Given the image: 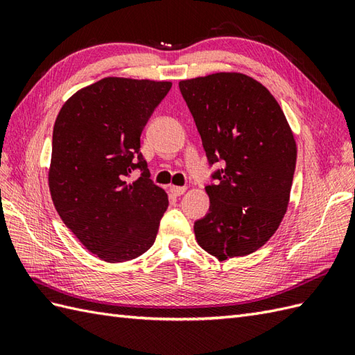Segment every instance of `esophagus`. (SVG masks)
I'll use <instances>...</instances> for the list:
<instances>
[{
  "instance_id": "obj_1",
  "label": "esophagus",
  "mask_w": 355,
  "mask_h": 355,
  "mask_svg": "<svg viewBox=\"0 0 355 355\" xmlns=\"http://www.w3.org/2000/svg\"><path fill=\"white\" fill-rule=\"evenodd\" d=\"M186 190H187V187H184V186H169V192L175 196H181L186 192Z\"/></svg>"
}]
</instances>
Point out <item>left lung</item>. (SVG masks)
Listing matches in <instances>:
<instances>
[{"label":"left lung","mask_w":355,"mask_h":355,"mask_svg":"<svg viewBox=\"0 0 355 355\" xmlns=\"http://www.w3.org/2000/svg\"><path fill=\"white\" fill-rule=\"evenodd\" d=\"M210 165V211L195 222L199 246L219 261L246 257L271 239L288 210L297 145L277 100L237 71L180 80Z\"/></svg>","instance_id":"left-lung-1"}]
</instances>
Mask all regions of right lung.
Instances as JSON below:
<instances>
[{
    "instance_id": "add662e5",
    "label": "right lung",
    "mask_w": 355,
    "mask_h": 355,
    "mask_svg": "<svg viewBox=\"0 0 355 355\" xmlns=\"http://www.w3.org/2000/svg\"><path fill=\"white\" fill-rule=\"evenodd\" d=\"M169 80L103 78L71 96L53 124L49 190L61 220L106 262L138 258L159 231L168 195L150 180L141 133ZM139 167L141 177L128 181Z\"/></svg>"
}]
</instances>
